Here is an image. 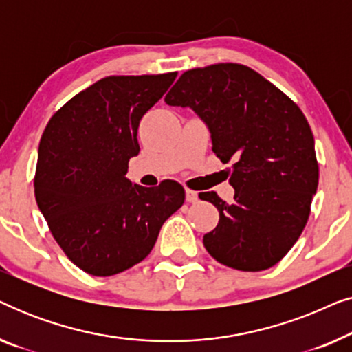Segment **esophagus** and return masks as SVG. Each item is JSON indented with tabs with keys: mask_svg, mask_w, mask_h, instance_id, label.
Wrapping results in <instances>:
<instances>
[{
	"mask_svg": "<svg viewBox=\"0 0 352 352\" xmlns=\"http://www.w3.org/2000/svg\"><path fill=\"white\" fill-rule=\"evenodd\" d=\"M186 200L189 201V204H195V201L199 200V194H197L195 190L186 189Z\"/></svg>",
	"mask_w": 352,
	"mask_h": 352,
	"instance_id": "34e87169",
	"label": "esophagus"
}]
</instances>
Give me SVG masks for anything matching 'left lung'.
I'll return each mask as SVG.
<instances>
[{
  "mask_svg": "<svg viewBox=\"0 0 352 352\" xmlns=\"http://www.w3.org/2000/svg\"><path fill=\"white\" fill-rule=\"evenodd\" d=\"M165 102L194 110L216 157L232 163V204L216 192L199 195L219 211L218 226L204 235L206 252L239 271L272 267L300 239L319 184L314 136L300 107L240 64L184 72Z\"/></svg>",
  "mask_w": 352,
  "mask_h": 352,
  "instance_id": "8db88e82",
  "label": "left lung"
}]
</instances>
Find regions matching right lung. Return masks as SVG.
Listing matches in <instances>:
<instances>
[{"label":"right lung","instance_id":"add662e5","mask_svg":"<svg viewBox=\"0 0 352 352\" xmlns=\"http://www.w3.org/2000/svg\"><path fill=\"white\" fill-rule=\"evenodd\" d=\"M176 72L105 76L52 115L38 147L35 197L52 237L81 271L107 277L141 263L184 204L179 182L133 184L141 118Z\"/></svg>","mask_w":352,"mask_h":352}]
</instances>
